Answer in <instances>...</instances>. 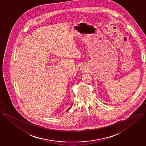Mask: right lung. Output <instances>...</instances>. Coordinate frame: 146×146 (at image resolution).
<instances>
[{
    "mask_svg": "<svg viewBox=\"0 0 146 146\" xmlns=\"http://www.w3.org/2000/svg\"><path fill=\"white\" fill-rule=\"evenodd\" d=\"M70 107H69V108H68V110H67V111H68V110H69V109H70Z\"/></svg>",
    "mask_w": 146,
    "mask_h": 146,
    "instance_id": "add662e5",
    "label": "right lung"
}]
</instances>
